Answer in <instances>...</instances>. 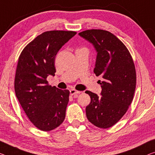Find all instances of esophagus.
<instances>
[{
  "label": "esophagus",
  "instance_id": "esophagus-1",
  "mask_svg": "<svg viewBox=\"0 0 155 155\" xmlns=\"http://www.w3.org/2000/svg\"><path fill=\"white\" fill-rule=\"evenodd\" d=\"M70 92L71 95H74V97H77V94L80 93V91H76L75 89H71Z\"/></svg>",
  "mask_w": 155,
  "mask_h": 155
}]
</instances>
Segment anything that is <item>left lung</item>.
Instances as JSON below:
<instances>
[{"mask_svg": "<svg viewBox=\"0 0 155 155\" xmlns=\"http://www.w3.org/2000/svg\"><path fill=\"white\" fill-rule=\"evenodd\" d=\"M78 35L94 46L97 53L94 73L101 76V96L86 91L91 101L85 108L88 120L100 128H109L125 114L137 84L134 63L122 41L110 32L92 29Z\"/></svg>", "mask_w": 155, "mask_h": 155, "instance_id": "1", "label": "left lung"}]
</instances>
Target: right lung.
<instances>
[{
	"label": "right lung",
	"instance_id": "right-lung-1",
	"mask_svg": "<svg viewBox=\"0 0 155 155\" xmlns=\"http://www.w3.org/2000/svg\"><path fill=\"white\" fill-rule=\"evenodd\" d=\"M74 31H51L38 35L18 58L15 79L16 96L28 117L37 128L48 131L61 125L65 117L70 91L48 84L55 76V58Z\"/></svg>",
	"mask_w": 155,
	"mask_h": 155
}]
</instances>
